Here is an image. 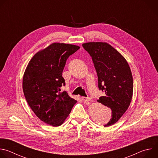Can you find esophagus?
I'll return each mask as SVG.
<instances>
[{
  "instance_id": "esophagus-1",
  "label": "esophagus",
  "mask_w": 158,
  "mask_h": 158,
  "mask_svg": "<svg viewBox=\"0 0 158 158\" xmlns=\"http://www.w3.org/2000/svg\"><path fill=\"white\" fill-rule=\"evenodd\" d=\"M82 100L84 101V102H85V101H91V98H89V97H82Z\"/></svg>"
}]
</instances>
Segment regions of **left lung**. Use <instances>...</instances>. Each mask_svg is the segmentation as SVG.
<instances>
[{"label": "left lung", "instance_id": "left-lung-1", "mask_svg": "<svg viewBox=\"0 0 158 158\" xmlns=\"http://www.w3.org/2000/svg\"><path fill=\"white\" fill-rule=\"evenodd\" d=\"M83 48L91 56L98 77L99 89L105 93L98 102L110 108L112 118L105 127L116 123L130 105L133 79L128 63L114 48L106 42H88Z\"/></svg>", "mask_w": 158, "mask_h": 158}]
</instances>
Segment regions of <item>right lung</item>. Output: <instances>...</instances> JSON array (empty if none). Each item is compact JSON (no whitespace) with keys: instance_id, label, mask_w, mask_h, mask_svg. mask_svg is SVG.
<instances>
[{"instance_id":"obj_1","label":"right lung","mask_w":158,"mask_h":158,"mask_svg":"<svg viewBox=\"0 0 158 158\" xmlns=\"http://www.w3.org/2000/svg\"><path fill=\"white\" fill-rule=\"evenodd\" d=\"M80 47L54 43L37 52L30 60L23 77L22 87L26 99L43 122L53 126L61 125L77 101L66 91L62 71L69 57Z\"/></svg>"}]
</instances>
